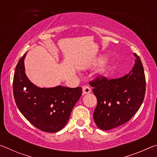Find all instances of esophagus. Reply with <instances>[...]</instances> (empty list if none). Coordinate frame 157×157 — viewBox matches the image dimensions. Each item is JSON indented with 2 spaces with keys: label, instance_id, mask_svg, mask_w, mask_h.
<instances>
[{
  "label": "esophagus",
  "instance_id": "1",
  "mask_svg": "<svg viewBox=\"0 0 157 157\" xmlns=\"http://www.w3.org/2000/svg\"><path fill=\"white\" fill-rule=\"evenodd\" d=\"M82 91H83V94H87L91 92V89L89 86H84L82 87Z\"/></svg>",
  "mask_w": 157,
  "mask_h": 157
}]
</instances>
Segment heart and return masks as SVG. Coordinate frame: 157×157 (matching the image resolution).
I'll list each match as a JSON object with an SVG mask.
<instances>
[{
  "label": "heart",
  "mask_w": 157,
  "mask_h": 157,
  "mask_svg": "<svg viewBox=\"0 0 157 157\" xmlns=\"http://www.w3.org/2000/svg\"><path fill=\"white\" fill-rule=\"evenodd\" d=\"M98 63H98L97 64H98ZM100 74L101 75H102V76L105 75V74H106V69H102V70H100Z\"/></svg>",
  "instance_id": "heart-1"
}]
</instances>
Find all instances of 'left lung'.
<instances>
[{
	"label": "left lung",
	"instance_id": "obj_1",
	"mask_svg": "<svg viewBox=\"0 0 157 157\" xmlns=\"http://www.w3.org/2000/svg\"><path fill=\"white\" fill-rule=\"evenodd\" d=\"M132 70L121 78L98 77L89 82L97 98L94 119L98 128L109 130L127 123L141 106L145 94V77L140 57Z\"/></svg>",
	"mask_w": 157,
	"mask_h": 157
}]
</instances>
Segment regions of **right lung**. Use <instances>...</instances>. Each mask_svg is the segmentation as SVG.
Here are the masks:
<instances>
[{
  "instance_id": "right-lung-1",
  "label": "right lung",
  "mask_w": 157,
  "mask_h": 157,
  "mask_svg": "<svg viewBox=\"0 0 157 157\" xmlns=\"http://www.w3.org/2000/svg\"><path fill=\"white\" fill-rule=\"evenodd\" d=\"M25 54L16 66L13 79L16 105L23 116L37 129L49 133L59 132L67 123L73 108L82 95V89L35 86L25 75Z\"/></svg>"
}]
</instances>
